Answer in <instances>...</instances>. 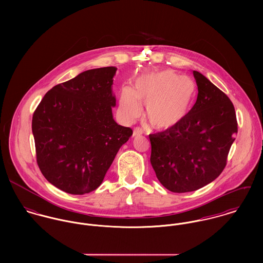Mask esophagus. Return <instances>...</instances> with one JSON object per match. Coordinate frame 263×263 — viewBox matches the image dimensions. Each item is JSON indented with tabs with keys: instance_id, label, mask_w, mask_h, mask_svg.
<instances>
[{
	"instance_id": "34e87169",
	"label": "esophagus",
	"mask_w": 263,
	"mask_h": 263,
	"mask_svg": "<svg viewBox=\"0 0 263 263\" xmlns=\"http://www.w3.org/2000/svg\"><path fill=\"white\" fill-rule=\"evenodd\" d=\"M141 135H143V129H142L141 127H136V128L134 129L133 137H139V136H141Z\"/></svg>"
}]
</instances>
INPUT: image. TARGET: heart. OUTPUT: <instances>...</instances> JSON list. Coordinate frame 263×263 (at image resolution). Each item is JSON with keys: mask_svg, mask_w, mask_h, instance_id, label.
Listing matches in <instances>:
<instances>
[{"mask_svg": "<svg viewBox=\"0 0 263 263\" xmlns=\"http://www.w3.org/2000/svg\"><path fill=\"white\" fill-rule=\"evenodd\" d=\"M195 95L191 79L171 70L140 76L134 89L123 88L119 97V114L126 122L139 116L140 104L152 126L167 130L177 126L187 115Z\"/></svg>", "mask_w": 263, "mask_h": 263, "instance_id": "b5f03b06", "label": "heart"}]
</instances>
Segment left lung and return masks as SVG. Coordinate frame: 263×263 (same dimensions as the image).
<instances>
[{
  "instance_id": "1",
  "label": "left lung",
  "mask_w": 263,
  "mask_h": 263,
  "mask_svg": "<svg viewBox=\"0 0 263 263\" xmlns=\"http://www.w3.org/2000/svg\"><path fill=\"white\" fill-rule=\"evenodd\" d=\"M198 94L175 127L150 135L151 164L161 184L172 192L194 191L224 170L238 132L229 97L208 78L193 71Z\"/></svg>"
}]
</instances>
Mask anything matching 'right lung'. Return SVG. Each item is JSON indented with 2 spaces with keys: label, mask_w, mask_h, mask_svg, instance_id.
I'll list each match as a JSON object with an SVG mask.
<instances>
[{
  "label": "right lung",
  "mask_w": 263,
  "mask_h": 263,
  "mask_svg": "<svg viewBox=\"0 0 263 263\" xmlns=\"http://www.w3.org/2000/svg\"><path fill=\"white\" fill-rule=\"evenodd\" d=\"M115 67L85 71L51 88L33 113L32 134L41 173L71 194L102 183L120 147L133 135L116 123Z\"/></svg>",
  "instance_id": "1"
}]
</instances>
